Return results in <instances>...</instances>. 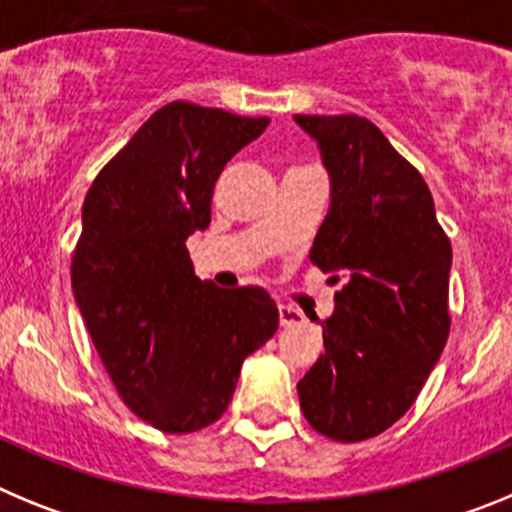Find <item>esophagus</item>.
I'll use <instances>...</instances> for the list:
<instances>
[{
	"mask_svg": "<svg viewBox=\"0 0 512 512\" xmlns=\"http://www.w3.org/2000/svg\"><path fill=\"white\" fill-rule=\"evenodd\" d=\"M279 323H282L284 328H289V325H302L305 323V315H302L300 310H295V307L279 305Z\"/></svg>",
	"mask_w": 512,
	"mask_h": 512,
	"instance_id": "esophagus-1",
	"label": "esophagus"
}]
</instances>
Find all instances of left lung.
Segmentation results:
<instances>
[{
	"label": "left lung",
	"instance_id": "8db88e82",
	"mask_svg": "<svg viewBox=\"0 0 512 512\" xmlns=\"http://www.w3.org/2000/svg\"><path fill=\"white\" fill-rule=\"evenodd\" d=\"M295 120L318 140L330 174V210L310 261L341 284L320 323L325 351L297 395L315 431L354 443L408 413L446 346L451 241L420 171L372 120Z\"/></svg>",
	"mask_w": 512,
	"mask_h": 512
}]
</instances>
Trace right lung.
Returning a JSON list of instances; mask_svg holds the SVG:
<instances>
[{
  "label": "right lung",
  "instance_id": "obj_1",
  "mask_svg": "<svg viewBox=\"0 0 512 512\" xmlns=\"http://www.w3.org/2000/svg\"><path fill=\"white\" fill-rule=\"evenodd\" d=\"M269 117L169 102L97 174L81 210L71 287L117 395L164 433L228 410L241 364L279 328L261 287L194 274L187 238L210 225L212 189Z\"/></svg>",
  "mask_w": 512,
  "mask_h": 512
}]
</instances>
